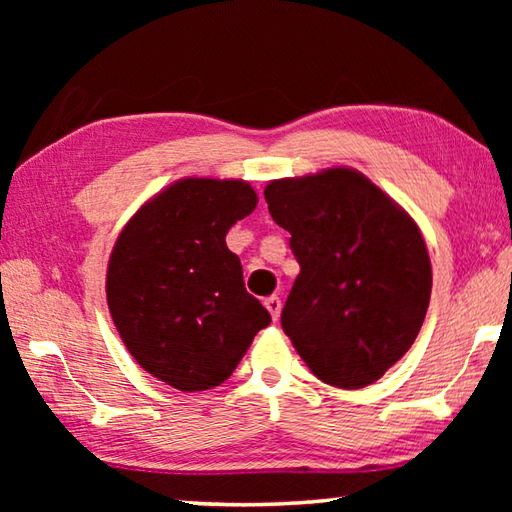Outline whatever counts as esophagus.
Listing matches in <instances>:
<instances>
[{"label":"esophagus","instance_id":"obj_1","mask_svg":"<svg viewBox=\"0 0 512 512\" xmlns=\"http://www.w3.org/2000/svg\"><path fill=\"white\" fill-rule=\"evenodd\" d=\"M264 305H266V309H268V311H271L273 320H280V311H282V300H280V298H277V296L266 298V300H264Z\"/></svg>","mask_w":512,"mask_h":512}]
</instances>
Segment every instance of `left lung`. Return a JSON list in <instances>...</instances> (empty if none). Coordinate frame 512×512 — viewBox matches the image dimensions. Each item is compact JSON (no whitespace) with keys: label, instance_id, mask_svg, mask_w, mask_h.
<instances>
[{"label":"left lung","instance_id":"left-lung-1","mask_svg":"<svg viewBox=\"0 0 512 512\" xmlns=\"http://www.w3.org/2000/svg\"><path fill=\"white\" fill-rule=\"evenodd\" d=\"M273 221L289 230L300 275L282 329L325 384L363 388L400 361L431 298L418 225L354 169L273 180Z\"/></svg>","mask_w":512,"mask_h":512}]
</instances>
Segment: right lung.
Listing matches in <instances>:
<instances>
[{"label":"right lung","mask_w":512,"mask_h":512,"mask_svg":"<svg viewBox=\"0 0 512 512\" xmlns=\"http://www.w3.org/2000/svg\"><path fill=\"white\" fill-rule=\"evenodd\" d=\"M255 205L244 180H178L126 223L112 248V323L135 361L178 391L223 384L271 323L225 246Z\"/></svg>","instance_id":"add662e5"}]
</instances>
